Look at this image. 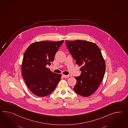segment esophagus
<instances>
[{
  "instance_id": "esophagus-1",
  "label": "esophagus",
  "mask_w": 128,
  "mask_h": 128,
  "mask_svg": "<svg viewBox=\"0 0 128 128\" xmlns=\"http://www.w3.org/2000/svg\"><path fill=\"white\" fill-rule=\"evenodd\" d=\"M69 75H62V77L64 78H68L69 77Z\"/></svg>"
}]
</instances>
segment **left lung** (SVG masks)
Listing matches in <instances>:
<instances>
[{"label":"left lung","mask_w":128,"mask_h":128,"mask_svg":"<svg viewBox=\"0 0 128 128\" xmlns=\"http://www.w3.org/2000/svg\"><path fill=\"white\" fill-rule=\"evenodd\" d=\"M66 44L76 63L81 66L80 76L75 77L77 83L74 91L82 96H89L99 87L105 72L101 51L96 44L85 40L66 41Z\"/></svg>","instance_id":"8db88e82"}]
</instances>
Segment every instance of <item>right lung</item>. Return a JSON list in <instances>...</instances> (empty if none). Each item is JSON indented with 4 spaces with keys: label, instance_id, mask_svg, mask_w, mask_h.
Wrapping results in <instances>:
<instances>
[{
    "label": "right lung",
    "instance_id": "add662e5",
    "mask_svg": "<svg viewBox=\"0 0 128 128\" xmlns=\"http://www.w3.org/2000/svg\"><path fill=\"white\" fill-rule=\"evenodd\" d=\"M63 42H36L29 46L25 52L22 65L23 78L35 95L48 96L54 91L60 81L61 74L51 72L46 66L51 65Z\"/></svg>",
    "mask_w": 128,
    "mask_h": 128
}]
</instances>
